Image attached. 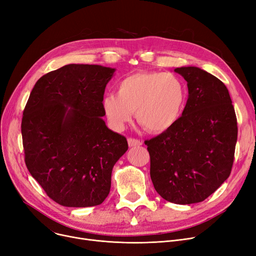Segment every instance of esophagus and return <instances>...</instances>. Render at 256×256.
Returning a JSON list of instances; mask_svg holds the SVG:
<instances>
[{
    "mask_svg": "<svg viewBox=\"0 0 256 256\" xmlns=\"http://www.w3.org/2000/svg\"><path fill=\"white\" fill-rule=\"evenodd\" d=\"M128 145H130V147L142 145V141L139 140V139H135V138H128Z\"/></svg>",
    "mask_w": 256,
    "mask_h": 256,
    "instance_id": "obj_1",
    "label": "esophagus"
}]
</instances>
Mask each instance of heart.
Segmentation results:
<instances>
[{
    "label": "heart",
    "instance_id": "obj_1",
    "mask_svg": "<svg viewBox=\"0 0 256 256\" xmlns=\"http://www.w3.org/2000/svg\"><path fill=\"white\" fill-rule=\"evenodd\" d=\"M188 90L184 80L173 74L146 72L121 80L117 96L102 100L104 114L117 130L135 113L138 124L150 132H163L178 122L186 106Z\"/></svg>",
    "mask_w": 256,
    "mask_h": 256
}]
</instances>
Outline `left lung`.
I'll return each mask as SVG.
<instances>
[{
  "mask_svg": "<svg viewBox=\"0 0 256 256\" xmlns=\"http://www.w3.org/2000/svg\"><path fill=\"white\" fill-rule=\"evenodd\" d=\"M188 83L182 115L169 130L144 141L156 191L176 204L201 202L230 176L238 139L226 86L195 66L174 70Z\"/></svg>",
  "mask_w": 256,
  "mask_h": 256,
  "instance_id": "obj_1",
  "label": "left lung"
}]
</instances>
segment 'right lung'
Returning <instances> with one entry per match:
<instances>
[{
    "label": "right lung",
    "instance_id": "add662e5",
    "mask_svg": "<svg viewBox=\"0 0 256 256\" xmlns=\"http://www.w3.org/2000/svg\"><path fill=\"white\" fill-rule=\"evenodd\" d=\"M115 70L68 64L40 78L24 109V163L60 206H98L109 195L112 169L128 148L106 128L102 106Z\"/></svg>",
    "mask_w": 256,
    "mask_h": 256
}]
</instances>
